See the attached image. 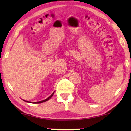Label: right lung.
I'll list each match as a JSON object with an SVG mask.
<instances>
[{"instance_id":"right-lung-1","label":"right lung","mask_w":131,"mask_h":131,"mask_svg":"<svg viewBox=\"0 0 131 131\" xmlns=\"http://www.w3.org/2000/svg\"><path fill=\"white\" fill-rule=\"evenodd\" d=\"M54 93H52V95H51L50 96L48 97V98L46 99H44V100H43V101H39V102H34V103H43V102H46V101H48V100H49V99L51 98V97L53 96V95H54ZM25 101V102H28V101Z\"/></svg>"}]
</instances>
